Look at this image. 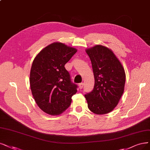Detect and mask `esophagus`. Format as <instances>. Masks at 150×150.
<instances>
[{
	"label": "esophagus",
	"instance_id": "1",
	"mask_svg": "<svg viewBox=\"0 0 150 150\" xmlns=\"http://www.w3.org/2000/svg\"><path fill=\"white\" fill-rule=\"evenodd\" d=\"M83 85H84L83 83H80L79 84V88H80V89H82V88L83 87Z\"/></svg>",
	"mask_w": 150,
	"mask_h": 150
}]
</instances>
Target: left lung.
<instances>
[{"mask_svg":"<svg viewBox=\"0 0 150 150\" xmlns=\"http://www.w3.org/2000/svg\"><path fill=\"white\" fill-rule=\"evenodd\" d=\"M95 77L92 91L85 95L88 107L96 114H108L116 107L124 91L125 73L111 49L102 45L88 48Z\"/></svg>","mask_w":150,"mask_h":150,"instance_id":"8db88e82","label":"left lung"}]
</instances>
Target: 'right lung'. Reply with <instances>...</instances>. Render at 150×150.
I'll use <instances>...</instances> for the list:
<instances>
[{"label": "right lung", "instance_id": "1", "mask_svg": "<svg viewBox=\"0 0 150 150\" xmlns=\"http://www.w3.org/2000/svg\"><path fill=\"white\" fill-rule=\"evenodd\" d=\"M76 51L74 47L55 42L42 49L33 60L30 88L37 105L44 112L57 115L70 106L77 85L71 83L64 66Z\"/></svg>", "mask_w": 150, "mask_h": 150}]
</instances>
